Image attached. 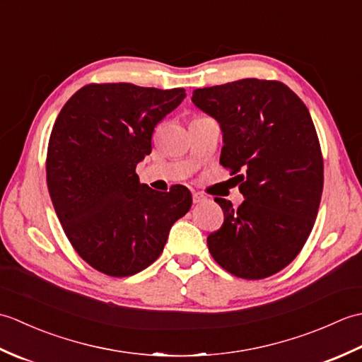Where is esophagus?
<instances>
[{"label": "esophagus", "mask_w": 362, "mask_h": 362, "mask_svg": "<svg viewBox=\"0 0 362 362\" xmlns=\"http://www.w3.org/2000/svg\"><path fill=\"white\" fill-rule=\"evenodd\" d=\"M204 201H206V197L201 193H193V202L194 204H202Z\"/></svg>", "instance_id": "1"}]
</instances>
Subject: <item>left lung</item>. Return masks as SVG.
<instances>
[{
  "label": "left lung",
  "instance_id": "left-lung-1",
  "mask_svg": "<svg viewBox=\"0 0 362 362\" xmlns=\"http://www.w3.org/2000/svg\"><path fill=\"white\" fill-rule=\"evenodd\" d=\"M191 101L219 122L221 165L245 201L216 197L224 224L206 238L214 261L245 280L280 272L308 240L324 189V160L311 115L279 81L241 79L197 88Z\"/></svg>",
  "mask_w": 362,
  "mask_h": 362
}]
</instances>
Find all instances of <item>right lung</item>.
Returning <instances> with one entry per match:
<instances>
[{
	"label": "right lung",
	"instance_id": "add662e5",
	"mask_svg": "<svg viewBox=\"0 0 362 362\" xmlns=\"http://www.w3.org/2000/svg\"><path fill=\"white\" fill-rule=\"evenodd\" d=\"M185 90L90 83L54 122L46 182L64 232L87 263L129 276L156 261L173 224L191 209L187 187L151 189L135 173L152 151V132Z\"/></svg>",
	"mask_w": 362,
	"mask_h": 362
}]
</instances>
